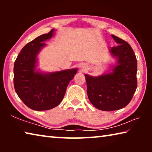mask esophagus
<instances>
[{"label": "esophagus", "mask_w": 152, "mask_h": 152, "mask_svg": "<svg viewBox=\"0 0 152 152\" xmlns=\"http://www.w3.org/2000/svg\"><path fill=\"white\" fill-rule=\"evenodd\" d=\"M87 68H88V66L86 65V64H83V65H82L80 68L82 71H85Z\"/></svg>", "instance_id": "1"}]
</instances>
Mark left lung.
<instances>
[{
    "label": "left lung",
    "instance_id": "8db88e82",
    "mask_svg": "<svg viewBox=\"0 0 152 152\" xmlns=\"http://www.w3.org/2000/svg\"><path fill=\"white\" fill-rule=\"evenodd\" d=\"M118 45L109 51L115 60L110 70L98 76L85 74L87 94L96 109L110 111L129 103L137 86V62L133 49L124 40L111 35Z\"/></svg>",
    "mask_w": 152,
    "mask_h": 152
}]
</instances>
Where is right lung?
Wrapping results in <instances>:
<instances>
[{
    "mask_svg": "<svg viewBox=\"0 0 152 152\" xmlns=\"http://www.w3.org/2000/svg\"><path fill=\"white\" fill-rule=\"evenodd\" d=\"M53 29L28 43L14 64V87L18 96L30 109L46 110L60 103L77 68L44 72L38 68V55L47 46L45 42L54 35Z\"/></svg>",
    "mask_w": 152,
    "mask_h": 152,
    "instance_id": "obj_1",
    "label": "right lung"
}]
</instances>
